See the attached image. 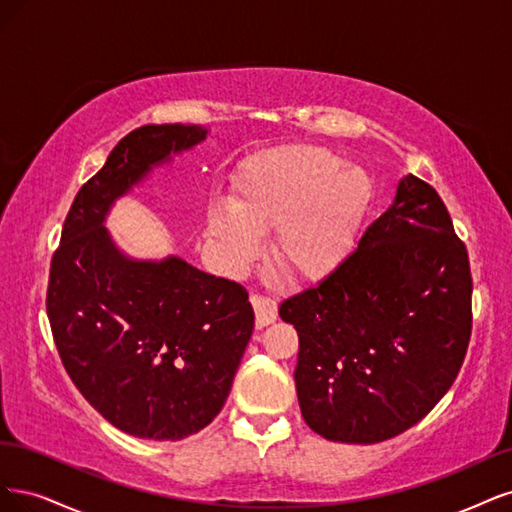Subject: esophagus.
<instances>
[{
	"mask_svg": "<svg viewBox=\"0 0 512 512\" xmlns=\"http://www.w3.org/2000/svg\"><path fill=\"white\" fill-rule=\"evenodd\" d=\"M251 304L255 308V325L261 329L276 319V302L266 298V295H251Z\"/></svg>",
	"mask_w": 512,
	"mask_h": 512,
	"instance_id": "obj_1",
	"label": "esophagus"
}]
</instances>
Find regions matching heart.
I'll return each mask as SVG.
<instances>
[{"label":"heart","mask_w":512,"mask_h":512,"mask_svg":"<svg viewBox=\"0 0 512 512\" xmlns=\"http://www.w3.org/2000/svg\"><path fill=\"white\" fill-rule=\"evenodd\" d=\"M372 195V180L323 146L261 153L240 172L229 210L212 208L208 236L236 270L272 232V261L287 278L312 283L349 255Z\"/></svg>","instance_id":"1"}]
</instances>
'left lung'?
I'll return each instance as SVG.
<instances>
[{"label": "left lung", "instance_id": "left-lung-1", "mask_svg": "<svg viewBox=\"0 0 512 512\" xmlns=\"http://www.w3.org/2000/svg\"><path fill=\"white\" fill-rule=\"evenodd\" d=\"M278 315L300 338L293 376L310 430L374 444L419 423L451 389L472 332L468 251L436 189L404 176L355 251Z\"/></svg>", "mask_w": 512, "mask_h": 512}]
</instances>
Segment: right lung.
<instances>
[{
	"label": "right lung",
	"mask_w": 512,
	"mask_h": 512,
	"mask_svg": "<svg viewBox=\"0 0 512 512\" xmlns=\"http://www.w3.org/2000/svg\"><path fill=\"white\" fill-rule=\"evenodd\" d=\"M197 125H144L112 148L65 217L46 315L65 372L121 432L180 440L219 415L251 340L255 312L234 280L185 259L123 255L104 219L155 166L200 144Z\"/></svg>",
	"instance_id": "add662e5"
}]
</instances>
